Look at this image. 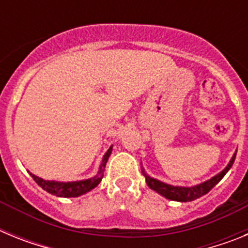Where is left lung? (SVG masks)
I'll use <instances>...</instances> for the list:
<instances>
[{"label": "left lung", "instance_id": "1", "mask_svg": "<svg viewBox=\"0 0 248 248\" xmlns=\"http://www.w3.org/2000/svg\"><path fill=\"white\" fill-rule=\"evenodd\" d=\"M236 153H237V151H236ZM236 153L233 154V156L231 157V160H230L229 165L223 169L222 171L218 172L217 175H215V176L211 177L210 180L199 184V185L191 186V187H185V186H172V185H169V184L163 183V181L156 180V179H154V177L149 176L143 168H141V172H143V175L145 176L146 184H148V186L151 190H154V191H156L157 194H160L161 196H164V198L169 199V200L180 201V202H187V201H194L196 200V199L203 196V195H206L215 185H216V184H218V181H220L225 175H226V172L229 171L230 169H231V166L233 165V161H235V157H236Z\"/></svg>", "mask_w": 248, "mask_h": 248}]
</instances>
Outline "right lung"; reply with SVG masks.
Returning a JSON list of instances; mask_svg holds the SVG:
<instances>
[{"label": "right lung", "instance_id": "add662e5", "mask_svg": "<svg viewBox=\"0 0 248 248\" xmlns=\"http://www.w3.org/2000/svg\"><path fill=\"white\" fill-rule=\"evenodd\" d=\"M111 148L108 149V151L105 153L104 156L102 159V164L99 166V171L94 177L87 179V180H80V181H71V183H61V181H49L45 180L42 177L36 176L34 174L30 172V175L33 177V180L38 184L43 190L52 195H56L58 198H77L83 194H87L88 191L93 190L94 187H97L98 184L102 181L103 179V172H104L105 165L108 161L109 156L111 154Z\"/></svg>", "mask_w": 248, "mask_h": 248}]
</instances>
